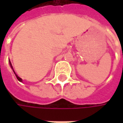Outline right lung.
I'll list each match as a JSON object with an SVG mask.
<instances>
[{"mask_svg": "<svg viewBox=\"0 0 123 123\" xmlns=\"http://www.w3.org/2000/svg\"><path fill=\"white\" fill-rule=\"evenodd\" d=\"M10 65H11V68H12V65H11V62H10ZM14 73H15V72H14ZM15 76H16V78H17V79H18V80L19 81H20V82H22V79H21L20 78H19V77H18V75H17L16 74H15Z\"/></svg>", "mask_w": 123, "mask_h": 123, "instance_id": "1", "label": "right lung"}]
</instances>
